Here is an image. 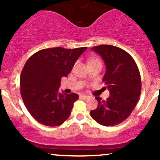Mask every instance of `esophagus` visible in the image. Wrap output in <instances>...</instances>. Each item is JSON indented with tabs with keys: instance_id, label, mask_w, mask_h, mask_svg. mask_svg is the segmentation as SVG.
<instances>
[{
	"instance_id": "1",
	"label": "esophagus",
	"mask_w": 160,
	"mask_h": 160,
	"mask_svg": "<svg viewBox=\"0 0 160 160\" xmlns=\"http://www.w3.org/2000/svg\"><path fill=\"white\" fill-rule=\"evenodd\" d=\"M80 98H82V99H87V98H88V96H87V95H84V94H82L80 96Z\"/></svg>"
}]
</instances>
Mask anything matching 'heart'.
<instances>
[{"label":"heart","mask_w":160,"mask_h":160,"mask_svg":"<svg viewBox=\"0 0 160 160\" xmlns=\"http://www.w3.org/2000/svg\"><path fill=\"white\" fill-rule=\"evenodd\" d=\"M96 61H100L99 59H91V60L90 61V62H96Z\"/></svg>","instance_id":"heart-1"}]
</instances>
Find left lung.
Masks as SVG:
<instances>
[{
	"label": "left lung",
	"instance_id": "obj_1",
	"mask_svg": "<svg viewBox=\"0 0 160 160\" xmlns=\"http://www.w3.org/2000/svg\"><path fill=\"white\" fill-rule=\"evenodd\" d=\"M102 57L106 66L103 77L110 92L107 100L96 97L98 105L90 116L100 125L114 126L125 120L134 110L141 93V77L133 58L117 46L101 45L91 49Z\"/></svg>",
	"mask_w": 160,
	"mask_h": 160
}]
</instances>
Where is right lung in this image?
I'll use <instances>...</instances> for the list:
<instances>
[{
  "label": "right lung",
  "instance_id": "right-lung-1",
  "mask_svg": "<svg viewBox=\"0 0 160 160\" xmlns=\"http://www.w3.org/2000/svg\"><path fill=\"white\" fill-rule=\"evenodd\" d=\"M88 47L42 49L32 55L20 77L21 95L27 110L40 124L58 126L70 117L77 93L58 92L61 78L67 77Z\"/></svg>",
  "mask_w": 160,
  "mask_h": 160
}]
</instances>
